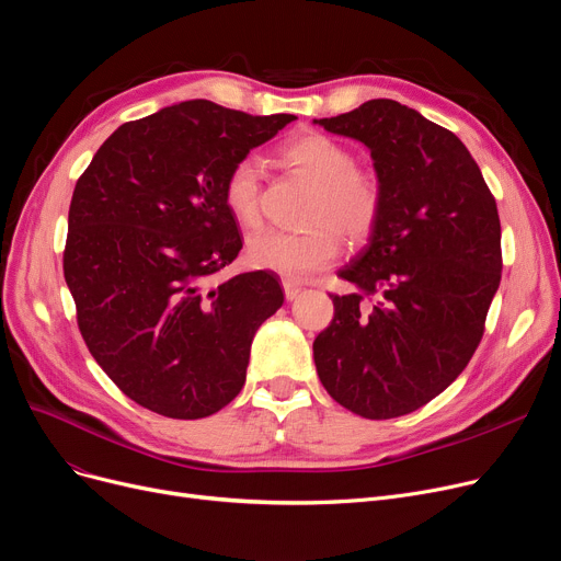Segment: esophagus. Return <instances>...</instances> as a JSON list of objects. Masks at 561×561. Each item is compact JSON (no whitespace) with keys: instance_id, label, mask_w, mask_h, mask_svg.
<instances>
[{"instance_id":"34e87169","label":"esophagus","mask_w":561,"mask_h":561,"mask_svg":"<svg viewBox=\"0 0 561 561\" xmlns=\"http://www.w3.org/2000/svg\"><path fill=\"white\" fill-rule=\"evenodd\" d=\"M282 286H284V296H286L288 302L296 300V298L300 296V293H302V286H300L298 282H293V279H284Z\"/></svg>"}]
</instances>
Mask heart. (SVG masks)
<instances>
[{"label":"heart","instance_id":"heart-1","mask_svg":"<svg viewBox=\"0 0 561 561\" xmlns=\"http://www.w3.org/2000/svg\"><path fill=\"white\" fill-rule=\"evenodd\" d=\"M282 161L316 186L307 231L288 233L265 229L248 239L245 256L252 268L271 271L282 277L302 279L328 265L341 252V239L364 243L373 233L381 191L377 176L355 168V157L345 145L322 134H300L282 145ZM261 174L252 159L236 163L222 186V199L231 218L241 227L259 222Z\"/></svg>","mask_w":561,"mask_h":561}]
</instances>
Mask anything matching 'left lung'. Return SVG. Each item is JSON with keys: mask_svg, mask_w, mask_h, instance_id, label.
I'll return each mask as SVG.
<instances>
[{"mask_svg": "<svg viewBox=\"0 0 561 561\" xmlns=\"http://www.w3.org/2000/svg\"><path fill=\"white\" fill-rule=\"evenodd\" d=\"M313 125L364 142L381 191L368 243L339 271L355 293L330 296L316 370L355 414L404 416L446 391L482 341L503 271L497 206L466 145L400 102Z\"/></svg>", "mask_w": 561, "mask_h": 561, "instance_id": "1", "label": "left lung"}]
</instances>
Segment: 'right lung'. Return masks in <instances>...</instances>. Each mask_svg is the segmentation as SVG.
<instances>
[{
  "mask_svg": "<svg viewBox=\"0 0 561 561\" xmlns=\"http://www.w3.org/2000/svg\"><path fill=\"white\" fill-rule=\"evenodd\" d=\"M293 121L172 104L117 127L79 176L66 284L91 355L140 407L195 421L241 393L252 339L284 293L265 271L211 284L243 248L222 186Z\"/></svg>",
  "mask_w": 561,
  "mask_h": 561,
  "instance_id": "obj_1",
  "label": "right lung"
}]
</instances>
